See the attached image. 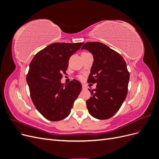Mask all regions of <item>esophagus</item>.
<instances>
[{
    "label": "esophagus",
    "instance_id": "1",
    "mask_svg": "<svg viewBox=\"0 0 159 159\" xmlns=\"http://www.w3.org/2000/svg\"><path fill=\"white\" fill-rule=\"evenodd\" d=\"M82 89H87V86L85 84H82Z\"/></svg>",
    "mask_w": 159,
    "mask_h": 159
}]
</instances>
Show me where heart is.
<instances>
[{
	"label": "heart",
	"instance_id": "1",
	"mask_svg": "<svg viewBox=\"0 0 159 159\" xmlns=\"http://www.w3.org/2000/svg\"><path fill=\"white\" fill-rule=\"evenodd\" d=\"M79 78H80V79H81V76H80V77H79Z\"/></svg>",
	"mask_w": 159,
	"mask_h": 159
}]
</instances>
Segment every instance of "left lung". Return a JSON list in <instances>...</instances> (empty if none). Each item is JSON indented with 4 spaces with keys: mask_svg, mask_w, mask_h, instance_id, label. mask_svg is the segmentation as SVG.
Masks as SVG:
<instances>
[{
    "mask_svg": "<svg viewBox=\"0 0 159 159\" xmlns=\"http://www.w3.org/2000/svg\"><path fill=\"white\" fill-rule=\"evenodd\" d=\"M93 54V63L88 80L97 84L90 89L91 96L86 101L89 114L98 119L113 117L125 99L129 80V72L123 57L119 53L99 42L84 43L81 50Z\"/></svg>",
    "mask_w": 159,
    "mask_h": 159,
    "instance_id": "obj_1",
    "label": "left lung"
}]
</instances>
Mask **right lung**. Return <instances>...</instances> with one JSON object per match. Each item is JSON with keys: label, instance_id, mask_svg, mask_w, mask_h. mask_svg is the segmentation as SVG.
<instances>
[{"label": "right lung", "instance_id": "right-lung-1", "mask_svg": "<svg viewBox=\"0 0 159 159\" xmlns=\"http://www.w3.org/2000/svg\"><path fill=\"white\" fill-rule=\"evenodd\" d=\"M83 42L53 43L38 52L31 61L26 75L32 102L36 109L51 121L67 117L81 92L79 81L61 83L69 59Z\"/></svg>", "mask_w": 159, "mask_h": 159}]
</instances>
